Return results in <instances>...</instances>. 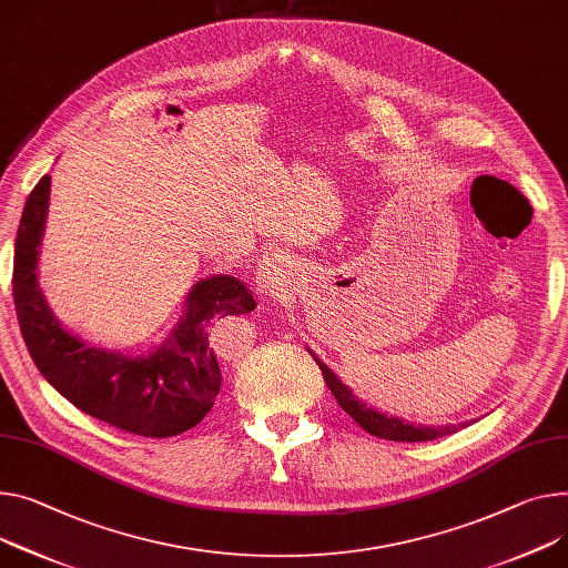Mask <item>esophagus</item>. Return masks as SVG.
<instances>
[{"instance_id":"1","label":"esophagus","mask_w":568,"mask_h":568,"mask_svg":"<svg viewBox=\"0 0 568 568\" xmlns=\"http://www.w3.org/2000/svg\"><path fill=\"white\" fill-rule=\"evenodd\" d=\"M284 268H286V256L282 252L266 254L264 264L258 266V282H256L258 293H266V295L277 293L284 280Z\"/></svg>"}]
</instances>
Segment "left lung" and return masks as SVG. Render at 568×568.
<instances>
[{"mask_svg": "<svg viewBox=\"0 0 568 568\" xmlns=\"http://www.w3.org/2000/svg\"><path fill=\"white\" fill-rule=\"evenodd\" d=\"M318 368L323 371V377H325V384L329 386L332 396L336 398V403L341 405V409L345 414H351L353 420H357L359 427H364L368 434L373 436H379V439H388V442H432V439H439V436H446V434H453L466 425H470L468 420L466 423H459V425H436V427H427V425H412V423H403L400 418L396 416H386V414H379L375 409H371L366 403H362L359 398L353 396V390L347 388L318 357H314Z\"/></svg>", "mask_w": 568, "mask_h": 568, "instance_id": "obj_1", "label": "left lung"}]
</instances>
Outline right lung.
Returning a JSON list of instances; mask_svg holds the SVG:
<instances>
[{"label":"right lung","mask_w":568,"mask_h":568,"mask_svg":"<svg viewBox=\"0 0 568 568\" xmlns=\"http://www.w3.org/2000/svg\"><path fill=\"white\" fill-rule=\"evenodd\" d=\"M50 180L45 174L27 197L13 261V302L33 364L77 409L118 429L165 439L195 427L223 384L209 323L252 312V293L230 275H215L193 286L186 314L159 351L124 357L89 347L59 325L36 282Z\"/></svg>","instance_id":"1"}]
</instances>
